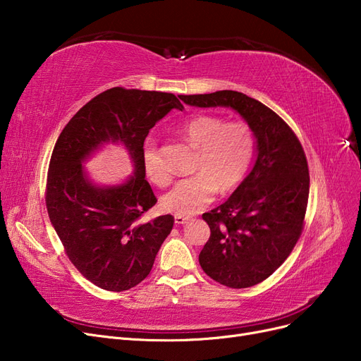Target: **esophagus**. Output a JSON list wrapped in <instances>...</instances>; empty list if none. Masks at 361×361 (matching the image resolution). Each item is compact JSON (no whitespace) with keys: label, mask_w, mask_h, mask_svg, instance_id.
Returning <instances> with one entry per match:
<instances>
[{"label":"esophagus","mask_w":361,"mask_h":361,"mask_svg":"<svg viewBox=\"0 0 361 361\" xmlns=\"http://www.w3.org/2000/svg\"><path fill=\"white\" fill-rule=\"evenodd\" d=\"M190 220L188 216H183V215H174V223L176 224H185Z\"/></svg>","instance_id":"1"}]
</instances>
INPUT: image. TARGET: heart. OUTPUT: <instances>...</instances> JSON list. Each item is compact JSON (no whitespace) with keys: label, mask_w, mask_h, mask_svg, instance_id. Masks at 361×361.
I'll list each match as a JSON object with an SVG mask.
<instances>
[{"label":"heart","mask_w":361,"mask_h":361,"mask_svg":"<svg viewBox=\"0 0 361 361\" xmlns=\"http://www.w3.org/2000/svg\"><path fill=\"white\" fill-rule=\"evenodd\" d=\"M180 135L194 149V176L178 180L162 195L161 204L176 215H192L214 199L216 190L228 192L244 179L255 152V135L248 125L228 122L216 116H195L180 128ZM146 176L159 187L170 179L162 167L154 140H147L141 150Z\"/></svg>","instance_id":"obj_1"}]
</instances>
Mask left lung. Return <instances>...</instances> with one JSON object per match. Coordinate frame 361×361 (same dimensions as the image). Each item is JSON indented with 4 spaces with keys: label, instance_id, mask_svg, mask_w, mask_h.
Listing matches in <instances>:
<instances>
[{
    "label": "left lung",
    "instance_id": "1",
    "mask_svg": "<svg viewBox=\"0 0 361 361\" xmlns=\"http://www.w3.org/2000/svg\"><path fill=\"white\" fill-rule=\"evenodd\" d=\"M179 97L191 106L232 108L253 130V169L223 204L202 215L211 236L199 262L227 288L255 286L288 259L302 232L310 185L302 146L285 120L244 93Z\"/></svg>",
    "mask_w": 361,
    "mask_h": 361
}]
</instances>
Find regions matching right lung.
Listing matches in <instances>:
<instances>
[{
    "label": "right lung",
    "instance_id": "1",
    "mask_svg": "<svg viewBox=\"0 0 361 361\" xmlns=\"http://www.w3.org/2000/svg\"><path fill=\"white\" fill-rule=\"evenodd\" d=\"M173 108V93L113 87L97 94L64 126L52 150L47 207L52 227L75 268L97 288L122 292L143 281L174 218L147 223L141 215L157 203L141 159L149 130ZM106 144L123 145L133 176L116 185H97L83 164Z\"/></svg>",
    "mask_w": 361,
    "mask_h": 361
}]
</instances>
